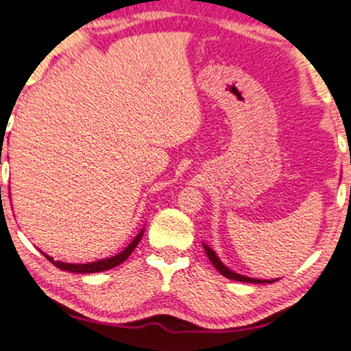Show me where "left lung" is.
I'll use <instances>...</instances> for the list:
<instances>
[{
  "mask_svg": "<svg viewBox=\"0 0 351 351\" xmlns=\"http://www.w3.org/2000/svg\"><path fill=\"white\" fill-rule=\"evenodd\" d=\"M204 245V248H205V253H206V256H208V259H210V263L215 265V269L218 270V272L221 274V275H224L226 278H230V280H235V281H245V283H274V281H276V280H259V278H250V276H245V275H240V274H237V272H234V270H230L229 267H227V265H224L223 264V261H221L219 258H218V254L215 253L213 250L210 248L208 245L206 243H202Z\"/></svg>",
  "mask_w": 351,
  "mask_h": 351,
  "instance_id": "obj_1",
  "label": "left lung"
}]
</instances>
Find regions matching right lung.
<instances>
[{
  "mask_svg": "<svg viewBox=\"0 0 351 351\" xmlns=\"http://www.w3.org/2000/svg\"><path fill=\"white\" fill-rule=\"evenodd\" d=\"M11 194V192H9ZM143 232H145V227L138 232V235L133 239L130 243H128L124 250L121 251L119 254H114L111 256V258H105V259H98V261H93V263H87V264H71V263H62V261H53V258L51 256L43 253L44 258L47 261H51V263L58 267L60 270H66V272H71V274H97V272H105V270H110V269H114L117 265H121L124 261L128 258L133 253V250L136 248V245L140 243L141 237H143Z\"/></svg>",
  "mask_w": 351,
  "mask_h": 351,
  "instance_id": "add662e5",
  "label": "right lung"
}]
</instances>
